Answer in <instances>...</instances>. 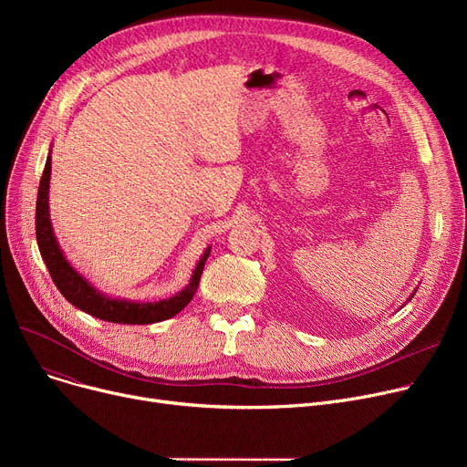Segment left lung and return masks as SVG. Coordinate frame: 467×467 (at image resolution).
Here are the masks:
<instances>
[{
	"label": "left lung",
	"mask_w": 467,
	"mask_h": 467,
	"mask_svg": "<svg viewBox=\"0 0 467 467\" xmlns=\"http://www.w3.org/2000/svg\"><path fill=\"white\" fill-rule=\"evenodd\" d=\"M412 296H414V293H412ZM412 296H410V297H412ZM410 297H409V299H410Z\"/></svg>",
	"instance_id": "left-lung-1"
}]
</instances>
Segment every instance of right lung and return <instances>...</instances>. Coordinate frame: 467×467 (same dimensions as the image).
<instances>
[{
  "instance_id": "add662e5",
  "label": "right lung",
  "mask_w": 467,
  "mask_h": 467,
  "mask_svg": "<svg viewBox=\"0 0 467 467\" xmlns=\"http://www.w3.org/2000/svg\"><path fill=\"white\" fill-rule=\"evenodd\" d=\"M48 182H51V153L47 157L43 176L39 182L37 191V204H36V238L37 246L41 252V257L48 268V275H51L55 285L62 296L79 310L100 317L104 322L113 324H130V326H147V324H157L168 317L176 316L182 312L199 287L204 263L210 255V246L202 254L201 261L196 263L192 276L185 289L176 293L174 297L155 301V303H136L127 299H113L109 296L98 291L83 275H79L76 268H73L67 259L64 257L57 236L53 233L51 217H48Z\"/></svg>"
}]
</instances>
